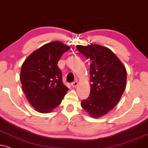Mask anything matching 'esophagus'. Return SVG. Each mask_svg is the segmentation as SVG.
<instances>
[{"instance_id": "1", "label": "esophagus", "mask_w": 148, "mask_h": 148, "mask_svg": "<svg viewBox=\"0 0 148 148\" xmlns=\"http://www.w3.org/2000/svg\"><path fill=\"white\" fill-rule=\"evenodd\" d=\"M77 84H78L77 82H76V81H75V82H73L71 83V86H72L73 88H75V87L77 86Z\"/></svg>"}]
</instances>
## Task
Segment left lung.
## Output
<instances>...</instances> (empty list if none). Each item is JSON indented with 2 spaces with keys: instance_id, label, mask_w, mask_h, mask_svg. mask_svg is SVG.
I'll return each mask as SVG.
<instances>
[{
  "instance_id": "1",
  "label": "left lung",
  "mask_w": 148,
  "mask_h": 148,
  "mask_svg": "<svg viewBox=\"0 0 148 148\" xmlns=\"http://www.w3.org/2000/svg\"><path fill=\"white\" fill-rule=\"evenodd\" d=\"M79 53L90 60V92L81 103L82 108L94 118L106 114L121 99L126 86L125 66L110 49L90 44L77 45Z\"/></svg>"
}]
</instances>
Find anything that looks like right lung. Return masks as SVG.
<instances>
[{
	"instance_id": "right-lung-1",
	"label": "right lung",
	"mask_w": 148,
	"mask_h": 148,
	"mask_svg": "<svg viewBox=\"0 0 148 148\" xmlns=\"http://www.w3.org/2000/svg\"><path fill=\"white\" fill-rule=\"evenodd\" d=\"M69 49L60 41L45 44L30 54L22 65V88L27 101L38 112H52L69 90L62 82L58 62Z\"/></svg>"
}]
</instances>
